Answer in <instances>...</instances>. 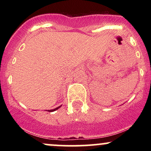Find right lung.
Returning a JSON list of instances; mask_svg holds the SVG:
<instances>
[{
    "label": "right lung",
    "instance_id": "add662e5",
    "mask_svg": "<svg viewBox=\"0 0 151 151\" xmlns=\"http://www.w3.org/2000/svg\"><path fill=\"white\" fill-rule=\"evenodd\" d=\"M61 106H62V105H61V106H60L57 107V108H55V109H52V110H48V111H49V112H52V111H55L58 110V109L59 108H60V107H61Z\"/></svg>",
    "mask_w": 151,
    "mask_h": 151
}]
</instances>
